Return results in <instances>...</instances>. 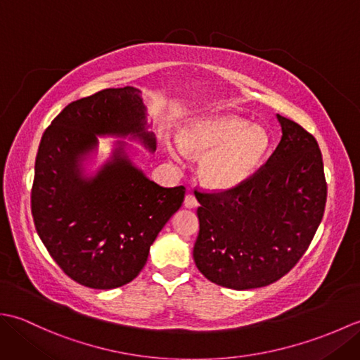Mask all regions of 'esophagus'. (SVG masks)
Instances as JSON below:
<instances>
[{
  "mask_svg": "<svg viewBox=\"0 0 360 360\" xmlns=\"http://www.w3.org/2000/svg\"><path fill=\"white\" fill-rule=\"evenodd\" d=\"M184 205H186L187 209H195L196 205H198V200H196V196H195L193 193H188V195H186Z\"/></svg>",
  "mask_w": 360,
  "mask_h": 360,
  "instance_id": "esophagus-1",
  "label": "esophagus"
}]
</instances>
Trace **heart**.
Masks as SVG:
<instances>
[{"instance_id":"b5f03b06","label":"heart","mask_w":360,"mask_h":360,"mask_svg":"<svg viewBox=\"0 0 360 360\" xmlns=\"http://www.w3.org/2000/svg\"><path fill=\"white\" fill-rule=\"evenodd\" d=\"M181 147L190 153H205L200 173L209 186L231 188L241 184L263 164L269 150V136L259 125H249L236 116L195 120L179 133ZM176 156V148L168 145Z\"/></svg>"}]
</instances>
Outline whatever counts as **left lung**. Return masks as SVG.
Returning a JSON list of instances; mask_svg holds the SVG:
<instances>
[{"instance_id":"1","label":"left lung","mask_w":360,"mask_h":360,"mask_svg":"<svg viewBox=\"0 0 360 360\" xmlns=\"http://www.w3.org/2000/svg\"><path fill=\"white\" fill-rule=\"evenodd\" d=\"M281 141L267 162L223 192H196V267L215 285L255 289L280 280L314 238L326 204L316 137L277 114Z\"/></svg>"}]
</instances>
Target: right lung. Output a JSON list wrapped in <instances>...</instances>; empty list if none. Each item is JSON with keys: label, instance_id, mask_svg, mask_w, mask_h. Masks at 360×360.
<instances>
[{"label": "right lung", "instance_id": "1", "mask_svg": "<svg viewBox=\"0 0 360 360\" xmlns=\"http://www.w3.org/2000/svg\"><path fill=\"white\" fill-rule=\"evenodd\" d=\"M97 136H131L156 150L139 89L98 91L52 120L38 147L30 207L38 236L68 277L86 288L114 289L139 275L186 187L150 181L129 160L124 142L86 176L82 162L97 148Z\"/></svg>", "mask_w": 360, "mask_h": 360}]
</instances>
